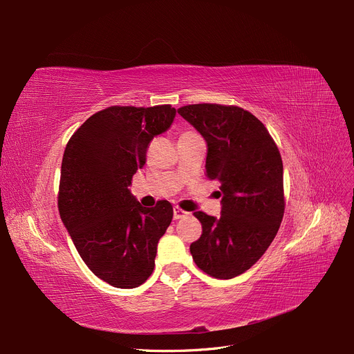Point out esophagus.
<instances>
[{"mask_svg": "<svg viewBox=\"0 0 354 354\" xmlns=\"http://www.w3.org/2000/svg\"><path fill=\"white\" fill-rule=\"evenodd\" d=\"M187 215H188L187 211H183V209L179 208V207H174V218H175V220L187 217Z\"/></svg>", "mask_w": 354, "mask_h": 354, "instance_id": "1", "label": "esophagus"}]
</instances>
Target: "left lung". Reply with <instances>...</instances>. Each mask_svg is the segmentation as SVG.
<instances>
[{"mask_svg":"<svg viewBox=\"0 0 354 354\" xmlns=\"http://www.w3.org/2000/svg\"><path fill=\"white\" fill-rule=\"evenodd\" d=\"M178 113L207 142V176L220 180L221 217L194 212L203 234L191 244L196 266L217 279L250 269L283 218V165L263 122L236 105L192 104Z\"/></svg>","mask_w":354,"mask_h":354,"instance_id":"8db88e82","label":"left lung"}]
</instances>
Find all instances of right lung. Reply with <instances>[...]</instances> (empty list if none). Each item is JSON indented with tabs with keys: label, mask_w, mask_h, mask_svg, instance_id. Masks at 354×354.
<instances>
[{
	"label": "right lung",
	"mask_w": 354,
	"mask_h": 354,
	"mask_svg": "<svg viewBox=\"0 0 354 354\" xmlns=\"http://www.w3.org/2000/svg\"><path fill=\"white\" fill-rule=\"evenodd\" d=\"M172 105L109 106L69 139L60 169L57 207L76 250L95 276L131 289L155 269L158 243L174 217L166 199L142 207L130 192L153 137L174 122Z\"/></svg>",
	"instance_id": "add662e5"
}]
</instances>
